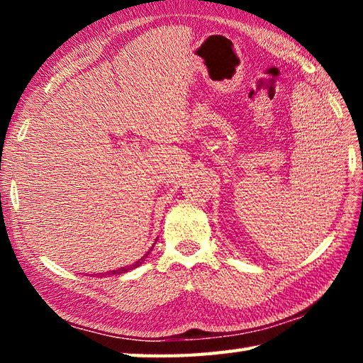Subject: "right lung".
I'll use <instances>...</instances> for the list:
<instances>
[{"label": "right lung", "instance_id": "add662e5", "mask_svg": "<svg viewBox=\"0 0 363 363\" xmlns=\"http://www.w3.org/2000/svg\"><path fill=\"white\" fill-rule=\"evenodd\" d=\"M152 250H153V247H152L149 251H147V253H145L143 257H140V259H138V261L134 262V264H130V266H125V267H120V269L110 270V272H106V274H99V275H101V277H102V275H120V274H125V272H128V270H131V269H136V267H139L140 264H143V262L147 259V256L150 255V251H152Z\"/></svg>", "mask_w": 363, "mask_h": 363}]
</instances>
